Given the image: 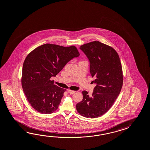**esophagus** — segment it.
Wrapping results in <instances>:
<instances>
[{"mask_svg": "<svg viewBox=\"0 0 150 150\" xmlns=\"http://www.w3.org/2000/svg\"><path fill=\"white\" fill-rule=\"evenodd\" d=\"M67 92H68V93L70 94H74L75 93V91H71V90H69V89H68V90L67 91Z\"/></svg>", "mask_w": 150, "mask_h": 150, "instance_id": "1", "label": "esophagus"}]
</instances>
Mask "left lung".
Here are the masks:
<instances>
[{"mask_svg": "<svg viewBox=\"0 0 150 150\" xmlns=\"http://www.w3.org/2000/svg\"><path fill=\"white\" fill-rule=\"evenodd\" d=\"M90 63L89 71L96 84L91 96L82 91V101L76 104L77 111L83 117L95 118L106 113L113 105L123 84L119 56L113 48L99 41L80 47Z\"/></svg>", "mask_w": 150, "mask_h": 150, "instance_id": "8db88e82", "label": "left lung"}]
</instances>
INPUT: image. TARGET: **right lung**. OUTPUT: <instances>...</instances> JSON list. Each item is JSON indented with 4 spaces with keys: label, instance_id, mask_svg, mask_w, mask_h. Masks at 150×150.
Here are the masks:
<instances>
[{
    "label": "right lung",
    "instance_id": "add662e5",
    "mask_svg": "<svg viewBox=\"0 0 150 150\" xmlns=\"http://www.w3.org/2000/svg\"><path fill=\"white\" fill-rule=\"evenodd\" d=\"M79 55L75 46L45 44L26 56L22 69V88L35 110L40 113L50 114L58 108L66 89L54 84L51 78Z\"/></svg>",
    "mask_w": 150,
    "mask_h": 150
}]
</instances>
